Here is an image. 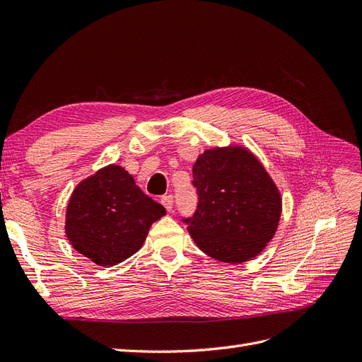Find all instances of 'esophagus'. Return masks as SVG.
I'll list each match as a JSON object with an SVG mask.
<instances>
[{
	"instance_id": "1",
	"label": "esophagus",
	"mask_w": 362,
	"mask_h": 362,
	"mask_svg": "<svg viewBox=\"0 0 362 362\" xmlns=\"http://www.w3.org/2000/svg\"><path fill=\"white\" fill-rule=\"evenodd\" d=\"M160 202L163 204V206L166 208L168 211H172V206H173V196H172V194H164V196H161Z\"/></svg>"
}]
</instances>
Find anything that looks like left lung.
Listing matches in <instances>:
<instances>
[{
    "label": "left lung",
    "instance_id": "obj_1",
    "mask_svg": "<svg viewBox=\"0 0 362 362\" xmlns=\"http://www.w3.org/2000/svg\"><path fill=\"white\" fill-rule=\"evenodd\" d=\"M192 182L198 208L182 222L206 255L237 264L257 257L275 235L281 194L246 148L206 149L193 164Z\"/></svg>",
    "mask_w": 362,
    "mask_h": 362
}]
</instances>
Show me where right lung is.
I'll use <instances>...</instances> for the list:
<instances>
[{
  "label": "right lung",
  "mask_w": 362,
  "mask_h": 362,
  "mask_svg": "<svg viewBox=\"0 0 362 362\" xmlns=\"http://www.w3.org/2000/svg\"><path fill=\"white\" fill-rule=\"evenodd\" d=\"M164 214L124 168L110 164L76 185L64 231L74 249L95 264L116 266L136 254Z\"/></svg>",
  "instance_id": "obj_1"
}]
</instances>
